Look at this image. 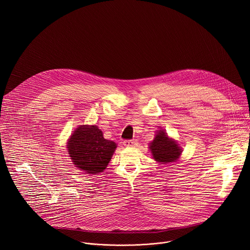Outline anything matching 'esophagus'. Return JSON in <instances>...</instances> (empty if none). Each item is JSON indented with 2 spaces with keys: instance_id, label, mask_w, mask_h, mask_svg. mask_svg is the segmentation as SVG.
I'll list each match as a JSON object with an SVG mask.
<instances>
[{
  "instance_id": "esophagus-1",
  "label": "esophagus",
  "mask_w": 250,
  "mask_h": 250,
  "mask_svg": "<svg viewBox=\"0 0 250 250\" xmlns=\"http://www.w3.org/2000/svg\"><path fill=\"white\" fill-rule=\"evenodd\" d=\"M135 145H136V141L133 140V139H126V140H124V146H125L131 147V146H134Z\"/></svg>"
}]
</instances>
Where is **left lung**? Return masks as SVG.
<instances>
[{
	"label": "left lung",
	"instance_id": "obj_1",
	"mask_svg": "<svg viewBox=\"0 0 250 250\" xmlns=\"http://www.w3.org/2000/svg\"><path fill=\"white\" fill-rule=\"evenodd\" d=\"M153 158L158 162H174L181 154L180 147L173 140H170L165 131L159 130L150 145Z\"/></svg>",
	"mask_w": 250,
	"mask_h": 250
}]
</instances>
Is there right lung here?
Segmentation results:
<instances>
[{"instance_id": "add662e5", "label": "right lung", "mask_w": 250, "mask_h": 250, "mask_svg": "<svg viewBox=\"0 0 250 250\" xmlns=\"http://www.w3.org/2000/svg\"><path fill=\"white\" fill-rule=\"evenodd\" d=\"M67 147L77 168L86 173L98 174L105 169L117 145L104 139L97 125H83L71 135Z\"/></svg>"}]
</instances>
